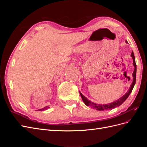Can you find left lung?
<instances>
[{"mask_svg":"<svg viewBox=\"0 0 147 147\" xmlns=\"http://www.w3.org/2000/svg\"><path fill=\"white\" fill-rule=\"evenodd\" d=\"M126 42L127 43V40L126 41ZM131 56L132 57V58L133 59V65L134 67V72L132 73V78H133V80H132V83L131 84L130 88L129 89L128 91L125 94H124L123 96H122L121 97H120L119 99H118V100H115L112 103H110V104H96L94 103V102H92L91 100H88L86 97L84 96V95H83L82 94V92L80 91V96L82 97V99L83 100V101L84 102V103L85 104V105H86L87 106L89 107H91V108L93 109H95L97 110H109V109H114L115 107H119L121 105L123 102L125 101L127 98L128 97V96L130 95L131 92L132 91V89L134 88L135 84H136V71H137V65L136 64V60H135V56L134 55V52H132Z\"/></svg>","mask_w":147,"mask_h":147,"instance_id":"8db88e82","label":"left lung"}]
</instances>
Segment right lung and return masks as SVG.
Masks as SVG:
<instances>
[{
  "label": "right lung",
  "mask_w": 147,
  "mask_h": 147,
  "mask_svg": "<svg viewBox=\"0 0 147 147\" xmlns=\"http://www.w3.org/2000/svg\"><path fill=\"white\" fill-rule=\"evenodd\" d=\"M49 108V107H48V106H47V107H43V108H42V109H39V110H39V111H42V110H47Z\"/></svg>",
  "instance_id": "obj_1"
}]
</instances>
